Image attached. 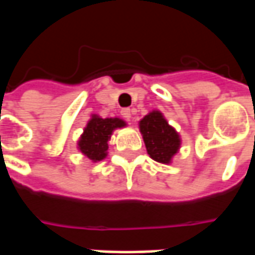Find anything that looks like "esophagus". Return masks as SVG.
Here are the masks:
<instances>
[{
  "label": "esophagus",
  "instance_id": "obj_1",
  "mask_svg": "<svg viewBox=\"0 0 255 255\" xmlns=\"http://www.w3.org/2000/svg\"><path fill=\"white\" fill-rule=\"evenodd\" d=\"M122 116L123 119H126V120H129L131 119V115H132V111L129 109V108H124V109H122Z\"/></svg>",
  "mask_w": 255,
  "mask_h": 255
}]
</instances>
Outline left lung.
Instances as JSON below:
<instances>
[{
    "label": "left lung",
    "mask_w": 255,
    "mask_h": 255,
    "mask_svg": "<svg viewBox=\"0 0 255 255\" xmlns=\"http://www.w3.org/2000/svg\"><path fill=\"white\" fill-rule=\"evenodd\" d=\"M139 128L150 157L161 164H169L172 157L179 151L180 136L175 128L168 124L162 113L150 112L139 122Z\"/></svg>",
    "instance_id": "left-lung-1"
}]
</instances>
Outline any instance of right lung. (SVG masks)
Instances as JSON below:
<instances>
[{
	"label": "right lung",
	"instance_id": "1",
	"mask_svg": "<svg viewBox=\"0 0 255 255\" xmlns=\"http://www.w3.org/2000/svg\"><path fill=\"white\" fill-rule=\"evenodd\" d=\"M124 126L126 122H123L119 117L102 119L93 115L79 139V150L94 162L104 160L108 154V140L111 139L112 132L116 128H122Z\"/></svg>",
	"mask_w": 255,
	"mask_h": 255
}]
</instances>
